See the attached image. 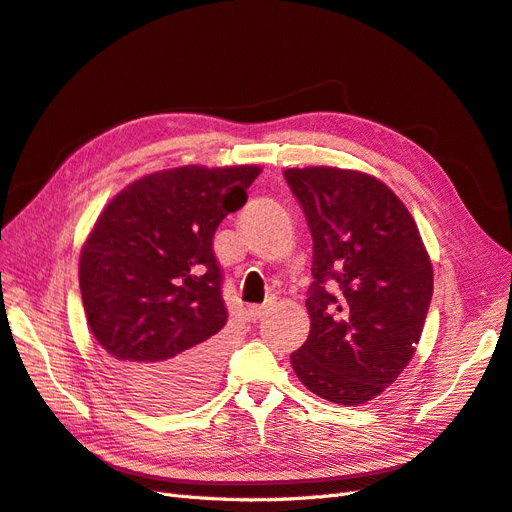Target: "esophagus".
<instances>
[{"instance_id":"esophagus-1","label":"esophagus","mask_w":512,"mask_h":512,"mask_svg":"<svg viewBox=\"0 0 512 512\" xmlns=\"http://www.w3.org/2000/svg\"><path fill=\"white\" fill-rule=\"evenodd\" d=\"M268 311H270V309H268V305H261V307H251V309H248V318H251L253 322H257V320L264 318Z\"/></svg>"}]
</instances>
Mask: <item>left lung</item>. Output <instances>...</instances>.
<instances>
[{
  "label": "left lung",
  "instance_id": "left-lung-1",
  "mask_svg": "<svg viewBox=\"0 0 512 512\" xmlns=\"http://www.w3.org/2000/svg\"><path fill=\"white\" fill-rule=\"evenodd\" d=\"M285 179L313 238L311 331L292 368L324 400L365 404L415 355L432 298L428 251L381 179L333 166L287 168Z\"/></svg>",
  "mask_w": 512,
  "mask_h": 512
}]
</instances>
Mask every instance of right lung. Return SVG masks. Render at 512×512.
I'll list each match as a JSON object with an SVG mask.
<instances>
[{"instance_id": "1", "label": "right lung", "mask_w": 512, "mask_h": 512, "mask_svg": "<svg viewBox=\"0 0 512 512\" xmlns=\"http://www.w3.org/2000/svg\"><path fill=\"white\" fill-rule=\"evenodd\" d=\"M259 173L255 164L157 170L116 194L88 233V326L114 381L151 406H186L218 381L227 309L212 240Z\"/></svg>"}]
</instances>
